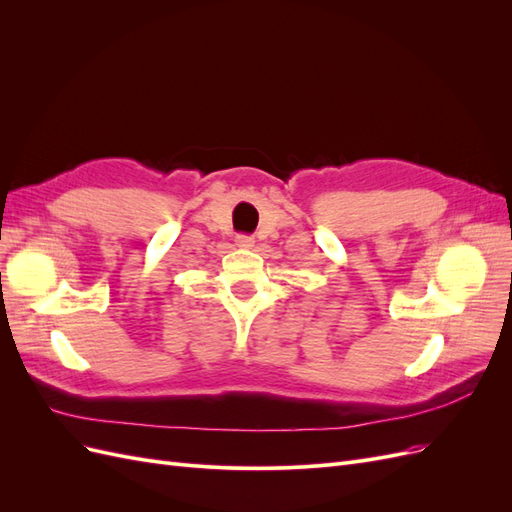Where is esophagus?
I'll use <instances>...</instances> for the list:
<instances>
[{
  "label": "esophagus",
  "mask_w": 512,
  "mask_h": 512,
  "mask_svg": "<svg viewBox=\"0 0 512 512\" xmlns=\"http://www.w3.org/2000/svg\"><path fill=\"white\" fill-rule=\"evenodd\" d=\"M235 243L239 247H243V250H250V247H254V237H250V235H237Z\"/></svg>",
  "instance_id": "34e87169"
}]
</instances>
